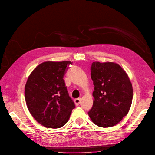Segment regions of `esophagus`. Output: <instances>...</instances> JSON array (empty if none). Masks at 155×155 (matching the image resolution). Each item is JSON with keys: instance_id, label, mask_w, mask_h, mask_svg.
Segmentation results:
<instances>
[{"instance_id": "34e87169", "label": "esophagus", "mask_w": 155, "mask_h": 155, "mask_svg": "<svg viewBox=\"0 0 155 155\" xmlns=\"http://www.w3.org/2000/svg\"><path fill=\"white\" fill-rule=\"evenodd\" d=\"M81 98H76V99H74V103H75L76 105H78L80 104V103H81Z\"/></svg>"}]
</instances>
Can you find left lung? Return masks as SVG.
Returning a JSON list of instances; mask_svg holds the SVG:
<instances>
[{"label": "left lung", "mask_w": 155, "mask_h": 155, "mask_svg": "<svg viewBox=\"0 0 155 155\" xmlns=\"http://www.w3.org/2000/svg\"><path fill=\"white\" fill-rule=\"evenodd\" d=\"M91 77L94 85V100L89 116L100 127H113L130 108L133 88L130 79L123 68L114 62H93Z\"/></svg>", "instance_id": "obj_1"}]
</instances>
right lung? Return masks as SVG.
I'll use <instances>...</instances> for the list:
<instances>
[{
    "instance_id": "1",
    "label": "right lung",
    "mask_w": 155,
    "mask_h": 155,
    "mask_svg": "<svg viewBox=\"0 0 155 155\" xmlns=\"http://www.w3.org/2000/svg\"><path fill=\"white\" fill-rule=\"evenodd\" d=\"M70 61L45 62L28 78L25 98L28 110L47 128H59L68 121L74 103L69 96L63 79Z\"/></svg>"
}]
</instances>
